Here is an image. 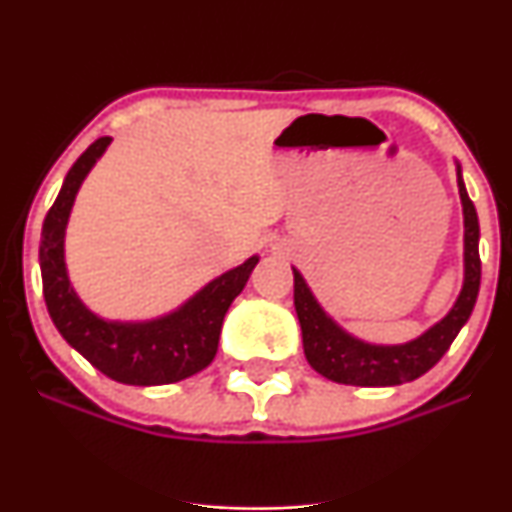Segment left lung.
Masks as SVG:
<instances>
[{
  "mask_svg": "<svg viewBox=\"0 0 512 512\" xmlns=\"http://www.w3.org/2000/svg\"><path fill=\"white\" fill-rule=\"evenodd\" d=\"M457 166L464 216V279L457 301L448 315L431 325L424 334L404 344H373L346 332L337 320L325 313L317 298L305 284L303 274L293 267V305L303 332V351L308 363L327 380L356 387H390L411 383L428 373L443 358L455 337L467 325L481 284L479 260V219L467 187L462 168Z\"/></svg>",
  "mask_w": 512,
  "mask_h": 512,
  "instance_id": "obj_1",
  "label": "left lung"
}]
</instances>
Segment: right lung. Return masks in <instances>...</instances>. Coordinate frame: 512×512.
I'll use <instances>...</instances> for the list:
<instances>
[{
	"label": "right lung",
	"instance_id": "right-lung-1",
	"mask_svg": "<svg viewBox=\"0 0 512 512\" xmlns=\"http://www.w3.org/2000/svg\"><path fill=\"white\" fill-rule=\"evenodd\" d=\"M113 139L93 142L76 158L40 236L43 296L55 327L72 349L108 378L125 385H170L190 378L214 361L221 325L231 303L248 284L260 255L211 279L195 296L154 320H105L76 296L64 262V236L81 182Z\"/></svg>",
	"mask_w": 512,
	"mask_h": 512
}]
</instances>
